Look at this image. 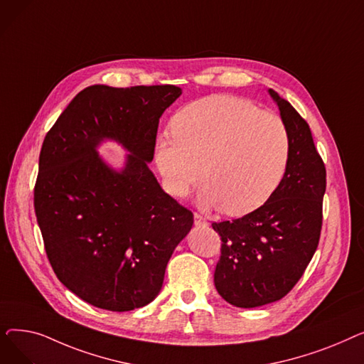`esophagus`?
Here are the masks:
<instances>
[{
  "label": "esophagus",
  "instance_id": "obj_1",
  "mask_svg": "<svg viewBox=\"0 0 364 364\" xmlns=\"http://www.w3.org/2000/svg\"><path fill=\"white\" fill-rule=\"evenodd\" d=\"M195 225L196 227H205V225H208V221H206V218H203L200 214H195Z\"/></svg>",
  "mask_w": 364,
  "mask_h": 364
}]
</instances>
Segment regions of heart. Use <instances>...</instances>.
Wrapping results in <instances>:
<instances>
[{
    "mask_svg": "<svg viewBox=\"0 0 364 364\" xmlns=\"http://www.w3.org/2000/svg\"><path fill=\"white\" fill-rule=\"evenodd\" d=\"M172 136L155 143V165L171 196L202 183L203 205L246 215L279 188L289 162V132L276 113L227 94L208 95L180 109ZM205 168H203V165Z\"/></svg>",
    "mask_w": 364,
    "mask_h": 364,
    "instance_id": "1",
    "label": "heart"
}]
</instances>
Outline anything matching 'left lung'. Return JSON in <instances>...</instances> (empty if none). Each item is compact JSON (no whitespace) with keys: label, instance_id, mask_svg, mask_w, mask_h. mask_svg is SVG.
<instances>
[{"label":"left lung","instance_id":"obj_1","mask_svg":"<svg viewBox=\"0 0 364 364\" xmlns=\"http://www.w3.org/2000/svg\"><path fill=\"white\" fill-rule=\"evenodd\" d=\"M289 132V162L274 195L255 211L213 223L221 237L214 283L240 309L282 299L310 264L320 239L326 168L311 129L294 106L269 90Z\"/></svg>","mask_w":364,"mask_h":364}]
</instances>
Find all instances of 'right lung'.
<instances>
[{
    "label": "right lung",
    "mask_w": 364,
    "mask_h": 364,
    "mask_svg": "<svg viewBox=\"0 0 364 364\" xmlns=\"http://www.w3.org/2000/svg\"><path fill=\"white\" fill-rule=\"evenodd\" d=\"M180 95L176 85H91L44 139L36 221L57 279L94 307L131 311L155 299L193 225L192 211L165 193L147 166L159 118ZM105 139L130 153L121 171L98 156Z\"/></svg>",
    "instance_id": "obj_1"
}]
</instances>
